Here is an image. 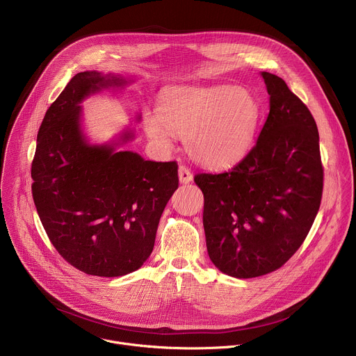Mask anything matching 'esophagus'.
Listing matches in <instances>:
<instances>
[{
  "instance_id": "34e87169",
  "label": "esophagus",
  "mask_w": 356,
  "mask_h": 356,
  "mask_svg": "<svg viewBox=\"0 0 356 356\" xmlns=\"http://www.w3.org/2000/svg\"><path fill=\"white\" fill-rule=\"evenodd\" d=\"M179 180L183 184H187V183H190L193 180V173H191V170L186 165H180L179 166Z\"/></svg>"
}]
</instances>
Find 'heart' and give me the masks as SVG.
Returning a JSON list of instances; mask_svg holds the SVG:
<instances>
[{"mask_svg": "<svg viewBox=\"0 0 356 356\" xmlns=\"http://www.w3.org/2000/svg\"><path fill=\"white\" fill-rule=\"evenodd\" d=\"M259 120L261 106L246 88L176 87L163 94L159 114L145 115V129L162 145H169L173 135L184 136L194 161L222 168L246 154Z\"/></svg>", "mask_w": 356, "mask_h": 356, "instance_id": "obj_1", "label": "heart"}]
</instances>
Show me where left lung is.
<instances>
[{"instance_id":"8db88e82","label":"left lung","mask_w":356,"mask_h":356,"mask_svg":"<svg viewBox=\"0 0 356 356\" xmlns=\"http://www.w3.org/2000/svg\"><path fill=\"white\" fill-rule=\"evenodd\" d=\"M269 114L257 145L231 170L198 173L211 262L250 279L282 268L318 213L324 169L317 124L283 79L262 72Z\"/></svg>"}]
</instances>
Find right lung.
<instances>
[{
	"label": "right lung",
	"mask_w": 356,
	"mask_h": 356,
	"mask_svg": "<svg viewBox=\"0 0 356 356\" xmlns=\"http://www.w3.org/2000/svg\"><path fill=\"white\" fill-rule=\"evenodd\" d=\"M120 76L77 73L44 114L31 176L42 225L76 269L117 277L139 269L154 250L169 198L179 187L176 162L145 161L110 145H90L80 127V103ZM132 138L131 132L124 140Z\"/></svg>",
	"instance_id": "add662e5"
}]
</instances>
